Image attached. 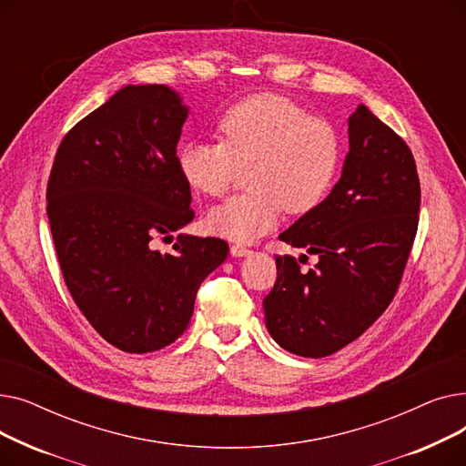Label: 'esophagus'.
Masks as SVG:
<instances>
[{"mask_svg":"<svg viewBox=\"0 0 466 466\" xmlns=\"http://www.w3.org/2000/svg\"><path fill=\"white\" fill-rule=\"evenodd\" d=\"M230 253H232V257H246L251 251L246 246H239V243H234V246H230Z\"/></svg>","mask_w":466,"mask_h":466,"instance_id":"1","label":"esophagus"}]
</instances>
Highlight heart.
I'll return each mask as SVG.
<instances>
[{"label": "heart", "mask_w": 466, "mask_h": 466, "mask_svg": "<svg viewBox=\"0 0 466 466\" xmlns=\"http://www.w3.org/2000/svg\"><path fill=\"white\" fill-rule=\"evenodd\" d=\"M218 141H190L177 158L187 185L209 198L225 194L246 169V194L208 215L211 232L255 241L276 228L283 208L304 215L334 187L341 137L332 122L278 94H255L230 106L217 120Z\"/></svg>", "instance_id": "heart-1"}]
</instances>
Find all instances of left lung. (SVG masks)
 Returning <instances> with one entry per match:
<instances>
[{
	"instance_id": "obj_1",
	"label": "left lung",
	"mask_w": 466,
	"mask_h": 466,
	"mask_svg": "<svg viewBox=\"0 0 466 466\" xmlns=\"http://www.w3.org/2000/svg\"><path fill=\"white\" fill-rule=\"evenodd\" d=\"M420 202L410 147L359 106L350 116V153L339 181L279 234L289 246L319 257L304 274L295 257H276L278 279L262 306L268 332L283 350L321 359L378 319L400 285Z\"/></svg>"
}]
</instances>
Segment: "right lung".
<instances>
[{
    "label": "right lung",
    "instance_id": "right-lung-1",
    "mask_svg": "<svg viewBox=\"0 0 466 466\" xmlns=\"http://www.w3.org/2000/svg\"><path fill=\"white\" fill-rule=\"evenodd\" d=\"M188 109L164 85H128L62 139L46 185L60 270L94 330L127 353L158 351L190 323L196 292L223 264L220 238L177 236L194 218L177 164Z\"/></svg>",
    "mask_w": 466,
    "mask_h": 466
}]
</instances>
